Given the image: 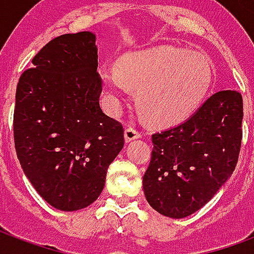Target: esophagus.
I'll list each match as a JSON object with an SVG mask.
<instances>
[{"mask_svg":"<svg viewBox=\"0 0 254 254\" xmlns=\"http://www.w3.org/2000/svg\"><path fill=\"white\" fill-rule=\"evenodd\" d=\"M139 137H141V133H139V130L135 127L129 125V127L125 129V139H127V142L133 141V139L135 138H139Z\"/></svg>","mask_w":254,"mask_h":254,"instance_id":"esophagus-1","label":"esophagus"}]
</instances>
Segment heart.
<instances>
[{
	"label": "heart",
	"instance_id": "obj_1",
	"mask_svg": "<svg viewBox=\"0 0 254 254\" xmlns=\"http://www.w3.org/2000/svg\"><path fill=\"white\" fill-rule=\"evenodd\" d=\"M212 75L211 62L203 54L170 46L127 54L117 67L100 71L112 107L127 88L134 89L139 111L154 124L186 119L204 99Z\"/></svg>",
	"mask_w": 254,
	"mask_h": 254
}]
</instances>
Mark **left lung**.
Instances as JSON below:
<instances>
[{
	"label": "left lung",
	"mask_w": 254,
	"mask_h": 254,
	"mask_svg": "<svg viewBox=\"0 0 254 254\" xmlns=\"http://www.w3.org/2000/svg\"><path fill=\"white\" fill-rule=\"evenodd\" d=\"M243 96L219 91L177 127L154 133L143 175L149 204L173 219L208 203L236 167L243 139Z\"/></svg>",
	"instance_id": "8db88e82"
}]
</instances>
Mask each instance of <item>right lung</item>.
<instances>
[{
	"instance_id": "add662e5",
	"label": "right lung",
	"mask_w": 254,
	"mask_h": 254,
	"mask_svg": "<svg viewBox=\"0 0 254 254\" xmlns=\"http://www.w3.org/2000/svg\"><path fill=\"white\" fill-rule=\"evenodd\" d=\"M96 37L63 34L19 77L14 143L23 173L54 208L77 211L99 197L124 147L121 123L100 108Z\"/></svg>"
}]
</instances>
